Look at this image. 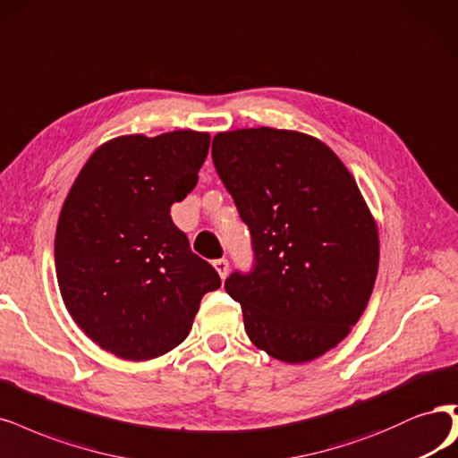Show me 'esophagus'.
I'll use <instances>...</instances> for the list:
<instances>
[{"label": "esophagus", "mask_w": 458, "mask_h": 458, "mask_svg": "<svg viewBox=\"0 0 458 458\" xmlns=\"http://www.w3.org/2000/svg\"><path fill=\"white\" fill-rule=\"evenodd\" d=\"M214 267H216V271H217V275L222 276V280L227 276V273H229V261L225 259V258H222V259H216L214 261Z\"/></svg>", "instance_id": "1"}]
</instances>
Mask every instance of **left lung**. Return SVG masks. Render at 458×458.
Here are the masks:
<instances>
[{"label":"left lung","instance_id":"1","mask_svg":"<svg viewBox=\"0 0 458 458\" xmlns=\"http://www.w3.org/2000/svg\"><path fill=\"white\" fill-rule=\"evenodd\" d=\"M212 161L251 234L250 271L225 280L248 337L288 364L322 356L361 317L379 269L354 178L317 138L269 127L216 134Z\"/></svg>","mask_w":458,"mask_h":458}]
</instances>
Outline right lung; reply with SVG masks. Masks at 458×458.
<instances>
[{
    "mask_svg": "<svg viewBox=\"0 0 458 458\" xmlns=\"http://www.w3.org/2000/svg\"><path fill=\"white\" fill-rule=\"evenodd\" d=\"M207 132L121 136L92 153L62 207L55 267L66 309L104 351L151 360L178 346L222 286L170 207L193 191Z\"/></svg>",
    "mask_w": 458,
    "mask_h": 458,
    "instance_id": "obj_1",
    "label": "right lung"
}]
</instances>
